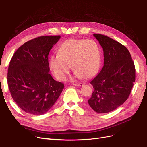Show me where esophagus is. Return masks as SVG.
I'll use <instances>...</instances> for the list:
<instances>
[{
  "mask_svg": "<svg viewBox=\"0 0 147 147\" xmlns=\"http://www.w3.org/2000/svg\"><path fill=\"white\" fill-rule=\"evenodd\" d=\"M74 85H75V86H82L83 85V83H75Z\"/></svg>",
  "mask_w": 147,
  "mask_h": 147,
  "instance_id": "34e87169",
  "label": "esophagus"
}]
</instances>
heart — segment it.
Wrapping results in <instances>:
<instances>
[{
	"label": "heart",
	"instance_id": "1",
	"mask_svg": "<svg viewBox=\"0 0 147 147\" xmlns=\"http://www.w3.org/2000/svg\"><path fill=\"white\" fill-rule=\"evenodd\" d=\"M100 64V49L92 39H69L61 44L58 55L50 59V66L57 78L64 81L70 72L71 65L77 78L92 77Z\"/></svg>",
	"mask_w": 147,
	"mask_h": 147
}]
</instances>
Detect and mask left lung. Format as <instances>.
I'll use <instances>...</instances> for the list:
<instances>
[{
    "mask_svg": "<svg viewBox=\"0 0 147 147\" xmlns=\"http://www.w3.org/2000/svg\"><path fill=\"white\" fill-rule=\"evenodd\" d=\"M94 36L103 48L104 64L90 82L94 90L88 103L96 113H108L128 99L136 79L134 63L122 44L103 34Z\"/></svg>",
    "mask_w": 147,
    "mask_h": 147,
    "instance_id": "8db88e82",
    "label": "left lung"
}]
</instances>
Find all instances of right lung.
<instances>
[{"label": "right lung", "instance_id": "right-lung-1", "mask_svg": "<svg viewBox=\"0 0 147 147\" xmlns=\"http://www.w3.org/2000/svg\"><path fill=\"white\" fill-rule=\"evenodd\" d=\"M60 36H40L24 43L10 61L7 82L11 97L19 108L32 115L51 108L64 85L49 72V53Z\"/></svg>", "mask_w": 147, "mask_h": 147}]
</instances>
